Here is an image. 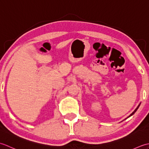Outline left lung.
<instances>
[{
	"label": "left lung",
	"instance_id": "1",
	"mask_svg": "<svg viewBox=\"0 0 149 149\" xmlns=\"http://www.w3.org/2000/svg\"><path fill=\"white\" fill-rule=\"evenodd\" d=\"M140 104H141V102H140V104H139V105H138V107H136V109H135V110H134V111H133V112H132V113H131V115H129V116H127V118H125V119H127V118H129V117H130V116H132V115H134V113H136V111H137V109H138V108H139V107H140Z\"/></svg>",
	"mask_w": 149,
	"mask_h": 149
}]
</instances>
